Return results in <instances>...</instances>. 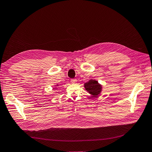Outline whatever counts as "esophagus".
<instances>
[{
    "mask_svg": "<svg viewBox=\"0 0 152 152\" xmlns=\"http://www.w3.org/2000/svg\"><path fill=\"white\" fill-rule=\"evenodd\" d=\"M71 82L72 83H76L77 82V80L76 79H72V80H71Z\"/></svg>",
    "mask_w": 152,
    "mask_h": 152,
    "instance_id": "1",
    "label": "esophagus"
}]
</instances>
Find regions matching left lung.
Returning a JSON list of instances; mask_svg holds the SVG:
<instances>
[{
  "label": "left lung",
  "mask_w": 152,
  "mask_h": 152,
  "mask_svg": "<svg viewBox=\"0 0 152 152\" xmlns=\"http://www.w3.org/2000/svg\"><path fill=\"white\" fill-rule=\"evenodd\" d=\"M84 87L93 97L99 96L103 90V86L98 81L93 79L89 80L84 84Z\"/></svg>",
  "instance_id": "1"
}]
</instances>
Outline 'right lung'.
<instances>
[{
  "mask_svg": "<svg viewBox=\"0 0 152 152\" xmlns=\"http://www.w3.org/2000/svg\"><path fill=\"white\" fill-rule=\"evenodd\" d=\"M58 86H59V85H58V84H57V85L54 86V88H53V89H56L58 88Z\"/></svg>",
  "mask_w": 152,
  "mask_h": 152,
  "instance_id": "1",
  "label": "right lung"
}]
</instances>
